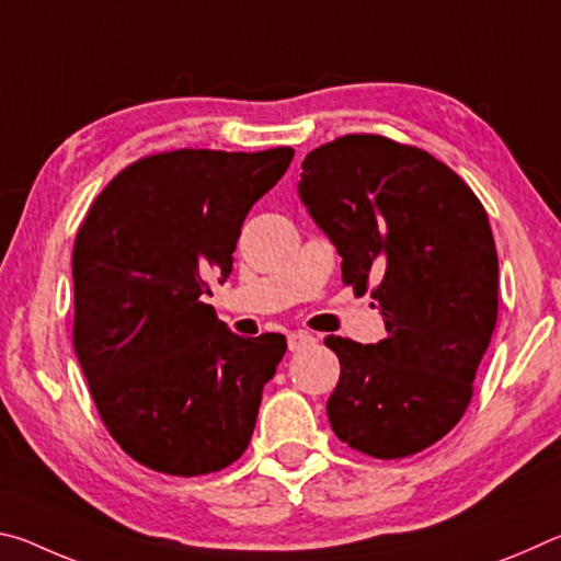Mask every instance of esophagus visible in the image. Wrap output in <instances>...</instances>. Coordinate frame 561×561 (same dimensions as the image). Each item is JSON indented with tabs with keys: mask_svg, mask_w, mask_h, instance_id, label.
Wrapping results in <instances>:
<instances>
[{
	"mask_svg": "<svg viewBox=\"0 0 561 561\" xmlns=\"http://www.w3.org/2000/svg\"><path fill=\"white\" fill-rule=\"evenodd\" d=\"M287 344H289V351H301L314 344V336L307 334V331H291L287 336Z\"/></svg>",
	"mask_w": 561,
	"mask_h": 561,
	"instance_id": "esophagus-1",
	"label": "esophagus"
}]
</instances>
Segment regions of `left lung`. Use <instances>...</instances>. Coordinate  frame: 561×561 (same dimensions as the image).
Masks as SVG:
<instances>
[{
	"label": "left lung",
	"instance_id": "obj_1",
	"mask_svg": "<svg viewBox=\"0 0 561 561\" xmlns=\"http://www.w3.org/2000/svg\"><path fill=\"white\" fill-rule=\"evenodd\" d=\"M299 197L336 244L341 277L388 336H327L341 364L327 403L341 443L371 458L421 453L455 428L497 324V250L465 180L421 148L341 136L301 163Z\"/></svg>",
	"mask_w": 561,
	"mask_h": 561
}]
</instances>
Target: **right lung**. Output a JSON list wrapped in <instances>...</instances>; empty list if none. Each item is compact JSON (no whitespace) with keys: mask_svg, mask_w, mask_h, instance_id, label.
I'll use <instances>...</instances> for the list:
<instances>
[{"mask_svg":"<svg viewBox=\"0 0 561 561\" xmlns=\"http://www.w3.org/2000/svg\"><path fill=\"white\" fill-rule=\"evenodd\" d=\"M291 148L170 150L130 163L73 242V348L108 433L150 470L195 478L250 445L282 334H232L203 297L232 272L250 207Z\"/></svg>","mask_w":561,"mask_h":561,"instance_id":"right-lung-1","label":"right lung"}]
</instances>
